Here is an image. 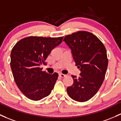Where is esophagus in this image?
<instances>
[{
	"label": "esophagus",
	"mask_w": 121,
	"mask_h": 121,
	"mask_svg": "<svg viewBox=\"0 0 121 121\" xmlns=\"http://www.w3.org/2000/svg\"><path fill=\"white\" fill-rule=\"evenodd\" d=\"M59 76H60L61 77V78H64V77H65L66 76V75H65V74H63V73H60L59 74Z\"/></svg>",
	"instance_id": "1"
}]
</instances>
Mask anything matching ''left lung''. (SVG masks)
<instances>
[{"label":"left lung","mask_w":121,"mask_h":121,"mask_svg":"<svg viewBox=\"0 0 121 121\" xmlns=\"http://www.w3.org/2000/svg\"><path fill=\"white\" fill-rule=\"evenodd\" d=\"M63 41L81 71L79 78L72 75L73 83L67 87V93L76 101L86 102L97 93L104 80L108 66L106 48L96 35L86 31L66 35Z\"/></svg>","instance_id":"8db88e82"}]
</instances>
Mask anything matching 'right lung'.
<instances>
[{
  "mask_svg": "<svg viewBox=\"0 0 121 121\" xmlns=\"http://www.w3.org/2000/svg\"><path fill=\"white\" fill-rule=\"evenodd\" d=\"M63 37L30 36L21 39L11 52L10 66L14 80L25 96L39 100L48 96L54 88L58 74H49L39 67L46 65V58L59 45Z\"/></svg>",
  "mask_w": 121,
  "mask_h": 121,
  "instance_id": "1",
  "label": "right lung"
}]
</instances>
